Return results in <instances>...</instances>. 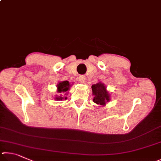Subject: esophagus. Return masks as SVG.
Listing matches in <instances>:
<instances>
[{
	"label": "esophagus",
	"instance_id": "34e87169",
	"mask_svg": "<svg viewBox=\"0 0 161 161\" xmlns=\"http://www.w3.org/2000/svg\"><path fill=\"white\" fill-rule=\"evenodd\" d=\"M78 79H79V81H80V83H84L86 82V76L85 75H80L78 77Z\"/></svg>",
	"mask_w": 161,
	"mask_h": 161
}]
</instances>
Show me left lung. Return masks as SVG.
Wrapping results in <instances>:
<instances>
[{
    "mask_svg": "<svg viewBox=\"0 0 161 161\" xmlns=\"http://www.w3.org/2000/svg\"><path fill=\"white\" fill-rule=\"evenodd\" d=\"M92 94L95 95L93 102L98 105H104L105 103L109 101V95L106 91L105 86L102 83H99L92 86Z\"/></svg>",
    "mask_w": 161,
    "mask_h": 161,
    "instance_id": "1",
    "label": "left lung"
}]
</instances>
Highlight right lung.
Masks as SVG:
<instances>
[{"instance_id": "1", "label": "right lung", "mask_w": 161, "mask_h": 161, "mask_svg": "<svg viewBox=\"0 0 161 161\" xmlns=\"http://www.w3.org/2000/svg\"><path fill=\"white\" fill-rule=\"evenodd\" d=\"M69 86H70V84L69 82L67 80H65L63 81V82H60L59 83L58 85H57V89H58V92H66L68 90L69 88ZM64 97H56V100H63ZM65 99H66V97H65Z\"/></svg>"}]
</instances>
